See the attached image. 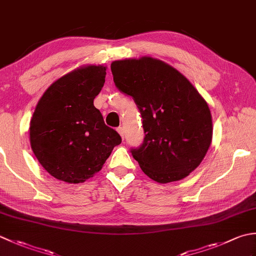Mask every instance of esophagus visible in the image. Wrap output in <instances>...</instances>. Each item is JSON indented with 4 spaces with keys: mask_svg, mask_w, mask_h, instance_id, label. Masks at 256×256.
Masks as SVG:
<instances>
[{
    "mask_svg": "<svg viewBox=\"0 0 256 256\" xmlns=\"http://www.w3.org/2000/svg\"><path fill=\"white\" fill-rule=\"evenodd\" d=\"M118 134H120V135H121L122 138H124V128H123L122 126L118 128Z\"/></svg>",
    "mask_w": 256,
    "mask_h": 256,
    "instance_id": "34e87169",
    "label": "esophagus"
}]
</instances>
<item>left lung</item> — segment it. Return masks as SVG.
<instances>
[{"mask_svg":"<svg viewBox=\"0 0 256 256\" xmlns=\"http://www.w3.org/2000/svg\"><path fill=\"white\" fill-rule=\"evenodd\" d=\"M116 88L131 96L143 118V144L131 153L150 179L167 184L187 177L212 140L208 103L184 74L152 57L111 64Z\"/></svg>","mask_w":256,"mask_h":256,"instance_id":"1","label":"left lung"}]
</instances>
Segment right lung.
<instances>
[{
    "mask_svg": "<svg viewBox=\"0 0 256 256\" xmlns=\"http://www.w3.org/2000/svg\"><path fill=\"white\" fill-rule=\"evenodd\" d=\"M106 70L100 64L74 69L56 80L37 103L30 146L40 165L59 180L79 184L94 177L122 142L94 106Z\"/></svg>",
    "mask_w": 256,
    "mask_h": 256,
    "instance_id": "right-lung-1",
    "label": "right lung"
}]
</instances>
